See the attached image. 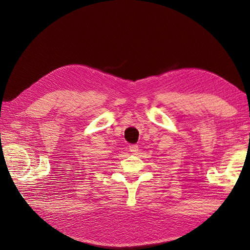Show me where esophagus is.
<instances>
[{
  "label": "esophagus",
  "mask_w": 250,
  "mask_h": 250,
  "mask_svg": "<svg viewBox=\"0 0 250 250\" xmlns=\"http://www.w3.org/2000/svg\"><path fill=\"white\" fill-rule=\"evenodd\" d=\"M129 149L132 153H133V155H136V153L139 152V146H137V145H130Z\"/></svg>",
  "instance_id": "1"
}]
</instances>
